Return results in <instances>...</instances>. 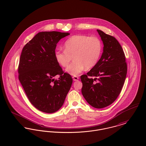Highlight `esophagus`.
<instances>
[{
  "mask_svg": "<svg viewBox=\"0 0 146 146\" xmlns=\"http://www.w3.org/2000/svg\"><path fill=\"white\" fill-rule=\"evenodd\" d=\"M72 78H73V81H78V79H79V78L78 77H77V76H73Z\"/></svg>",
  "mask_w": 146,
  "mask_h": 146,
  "instance_id": "1",
  "label": "esophagus"
}]
</instances>
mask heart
<instances>
[{
    "mask_svg": "<svg viewBox=\"0 0 146 146\" xmlns=\"http://www.w3.org/2000/svg\"><path fill=\"white\" fill-rule=\"evenodd\" d=\"M64 48V50L55 51V59L61 66L66 67L73 57L74 60L65 71L71 76H76L85 68L90 69L97 64L102 52V45L97 37L76 35L66 40Z\"/></svg>",
    "mask_w": 146,
    "mask_h": 146,
    "instance_id": "obj_1",
    "label": "heart"
}]
</instances>
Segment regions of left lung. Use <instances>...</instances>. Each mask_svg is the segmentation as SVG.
Instances as JSON below:
<instances>
[{
    "mask_svg": "<svg viewBox=\"0 0 146 146\" xmlns=\"http://www.w3.org/2000/svg\"><path fill=\"white\" fill-rule=\"evenodd\" d=\"M104 44L97 64L81 76L82 94L92 107L101 109L113 103L119 95L127 73L123 50L117 40L97 30Z\"/></svg>",
    "mask_w": 146,
    "mask_h": 146,
    "instance_id": "obj_1",
    "label": "left lung"
}]
</instances>
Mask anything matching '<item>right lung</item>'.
Instances as JSON below:
<instances>
[{
	"label": "right lung",
	"mask_w": 146,
	"mask_h": 146,
	"mask_svg": "<svg viewBox=\"0 0 146 146\" xmlns=\"http://www.w3.org/2000/svg\"><path fill=\"white\" fill-rule=\"evenodd\" d=\"M68 33L45 31L36 34L23 47L18 78L30 102L38 110L54 113L63 106L73 80L64 73L55 58L59 40ZM60 76L58 80L54 77Z\"/></svg>",
	"instance_id": "add662e5"
}]
</instances>
